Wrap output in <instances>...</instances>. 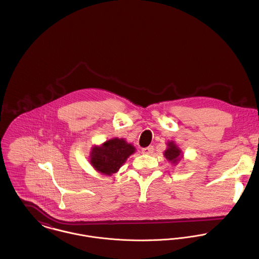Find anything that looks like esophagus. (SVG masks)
Wrapping results in <instances>:
<instances>
[{
  "instance_id": "obj_1",
  "label": "esophagus",
  "mask_w": 259,
  "mask_h": 259,
  "mask_svg": "<svg viewBox=\"0 0 259 259\" xmlns=\"http://www.w3.org/2000/svg\"><path fill=\"white\" fill-rule=\"evenodd\" d=\"M142 151H143V153L150 154V153H152V151H153V147L150 146V147H148V148H144L142 149Z\"/></svg>"
}]
</instances>
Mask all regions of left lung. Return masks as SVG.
Instances as JSON below:
<instances>
[{
    "label": "left lung",
    "instance_id": "left-lung-1",
    "mask_svg": "<svg viewBox=\"0 0 259 259\" xmlns=\"http://www.w3.org/2000/svg\"><path fill=\"white\" fill-rule=\"evenodd\" d=\"M168 148L165 150L164 152V155L165 157L170 160L172 163H178V161L181 159L180 155H181V150L179 149V148L174 144V142L171 143H168Z\"/></svg>",
    "mask_w": 259,
    "mask_h": 259
}]
</instances>
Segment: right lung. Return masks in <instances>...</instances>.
I'll return each instance as SVG.
<instances>
[{"label": "right lung", "instance_id": "obj_1", "mask_svg": "<svg viewBox=\"0 0 259 259\" xmlns=\"http://www.w3.org/2000/svg\"><path fill=\"white\" fill-rule=\"evenodd\" d=\"M135 152V148L122 139H113L102 147L93 148L91 163L100 172L111 175L118 170L126 158Z\"/></svg>", "mask_w": 259, "mask_h": 259}]
</instances>
